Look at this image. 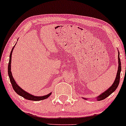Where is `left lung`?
I'll return each mask as SVG.
<instances>
[{"instance_id": "1", "label": "left lung", "mask_w": 126, "mask_h": 126, "mask_svg": "<svg viewBox=\"0 0 126 126\" xmlns=\"http://www.w3.org/2000/svg\"><path fill=\"white\" fill-rule=\"evenodd\" d=\"M118 71H117V76H116V77H115V80H114V83H112V85L110 86L108 89L106 90L105 92L102 93V94H100L98 96L96 97L97 101H101V100H103L104 99L107 98V97L109 96L110 94H112V93L117 89V87H118V84H119V83H120V73H121V62H120V59L119 52H118ZM83 99H87L86 98H83Z\"/></svg>"}]
</instances>
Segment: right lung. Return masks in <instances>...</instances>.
<instances>
[{
  "label": "right lung",
  "instance_id": "obj_1",
  "mask_svg": "<svg viewBox=\"0 0 126 126\" xmlns=\"http://www.w3.org/2000/svg\"><path fill=\"white\" fill-rule=\"evenodd\" d=\"M15 46H14L13 48H12L11 53H10L9 61V63H8V75H9L10 81H11V84H12V87H13L14 90H15V92H16L18 95L23 97L24 98L26 99L30 100V101H41V100H43V99H45L47 98V97L51 94L52 93H49V94H46V95L42 96H34L33 95V94H29V93L27 92H25V90H24L22 88H21V87H19L17 84H16V81H15L13 76H12V73H11V58H12V52H13V49L14 47H15Z\"/></svg>",
  "mask_w": 126,
  "mask_h": 126
}]
</instances>
